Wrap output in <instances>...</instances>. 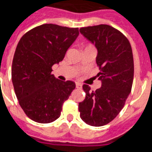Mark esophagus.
Here are the masks:
<instances>
[{"instance_id":"obj_1","label":"esophagus","mask_w":152,"mask_h":152,"mask_svg":"<svg viewBox=\"0 0 152 152\" xmlns=\"http://www.w3.org/2000/svg\"><path fill=\"white\" fill-rule=\"evenodd\" d=\"M76 88H78V89L82 88V84H81V83H76Z\"/></svg>"}]
</instances>
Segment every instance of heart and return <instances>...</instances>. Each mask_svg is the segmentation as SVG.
<instances>
[{"mask_svg": "<svg viewBox=\"0 0 152 152\" xmlns=\"http://www.w3.org/2000/svg\"><path fill=\"white\" fill-rule=\"evenodd\" d=\"M88 46H91V45H88ZM88 46H87V47H88Z\"/></svg>", "mask_w": 152, "mask_h": 152, "instance_id": "b5f03b06", "label": "heart"}]
</instances>
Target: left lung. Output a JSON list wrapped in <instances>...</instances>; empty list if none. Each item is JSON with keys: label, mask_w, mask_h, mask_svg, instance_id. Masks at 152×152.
I'll use <instances>...</instances> for the list:
<instances>
[{"label": "left lung", "mask_w": 152, "mask_h": 152, "mask_svg": "<svg viewBox=\"0 0 152 152\" xmlns=\"http://www.w3.org/2000/svg\"><path fill=\"white\" fill-rule=\"evenodd\" d=\"M80 33L98 50L96 62L102 86L93 91L83 84L86 97L78 103L80 118L90 126H104L123 108L133 83L134 62L130 42L108 25L83 27Z\"/></svg>", "instance_id": "left-lung-1"}]
</instances>
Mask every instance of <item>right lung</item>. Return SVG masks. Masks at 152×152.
Returning <instances> with one entry per match:
<instances>
[{"mask_svg":"<svg viewBox=\"0 0 152 152\" xmlns=\"http://www.w3.org/2000/svg\"><path fill=\"white\" fill-rule=\"evenodd\" d=\"M78 34V28L45 24L29 30L20 39L11 79L21 108L34 122L50 123L58 119L64 102L75 88L73 81L58 80L51 72Z\"/></svg>","mask_w":152,"mask_h":152,"instance_id":"obj_1","label":"right lung"}]
</instances>
